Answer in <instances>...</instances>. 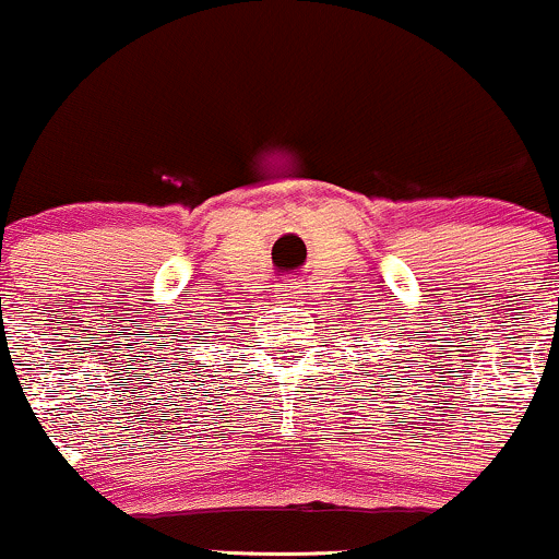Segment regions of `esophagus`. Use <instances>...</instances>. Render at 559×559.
Here are the masks:
<instances>
[{
  "label": "esophagus",
  "mask_w": 559,
  "mask_h": 559,
  "mask_svg": "<svg viewBox=\"0 0 559 559\" xmlns=\"http://www.w3.org/2000/svg\"><path fill=\"white\" fill-rule=\"evenodd\" d=\"M281 297H284V299H299V297H305L302 286H299L297 281H284V284H281Z\"/></svg>",
  "instance_id": "obj_1"
}]
</instances>
